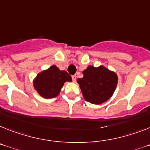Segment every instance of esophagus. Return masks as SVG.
<instances>
[{"instance_id": "1", "label": "esophagus", "mask_w": 150, "mask_h": 150, "mask_svg": "<svg viewBox=\"0 0 150 150\" xmlns=\"http://www.w3.org/2000/svg\"><path fill=\"white\" fill-rule=\"evenodd\" d=\"M76 79H77V76H76V75H72V80H73V81H74V82H75V81H76Z\"/></svg>"}]
</instances>
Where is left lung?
Returning <instances> with one entry per match:
<instances>
[{"mask_svg": "<svg viewBox=\"0 0 150 150\" xmlns=\"http://www.w3.org/2000/svg\"><path fill=\"white\" fill-rule=\"evenodd\" d=\"M82 74L83 78L78 79L77 82L86 101L101 104L111 98L118 82L117 75L114 71L104 65H88Z\"/></svg>", "mask_w": 150, "mask_h": 150, "instance_id": "1", "label": "left lung"}]
</instances>
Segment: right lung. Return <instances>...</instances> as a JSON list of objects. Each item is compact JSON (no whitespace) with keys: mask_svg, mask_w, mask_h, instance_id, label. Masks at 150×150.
<instances>
[{"mask_svg":"<svg viewBox=\"0 0 150 150\" xmlns=\"http://www.w3.org/2000/svg\"><path fill=\"white\" fill-rule=\"evenodd\" d=\"M66 81H72L69 73L62 71L56 65H53L38 73L33 79V88L44 98H53L59 94L62 88Z\"/></svg>","mask_w":150,"mask_h":150,"instance_id":"1","label":"right lung"}]
</instances>
